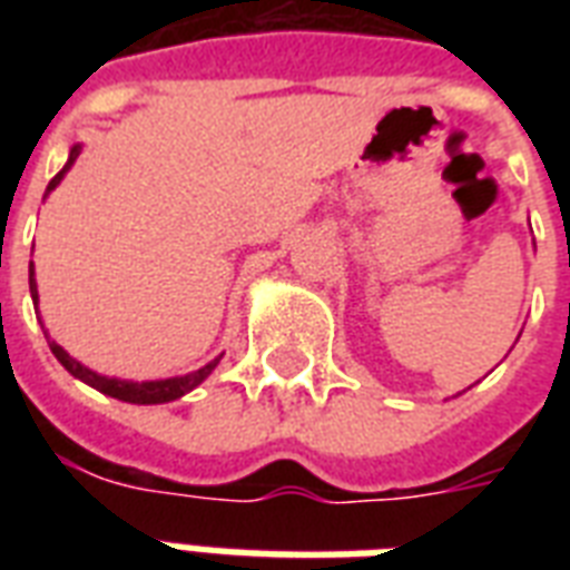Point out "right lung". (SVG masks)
<instances>
[{"mask_svg":"<svg viewBox=\"0 0 570 570\" xmlns=\"http://www.w3.org/2000/svg\"><path fill=\"white\" fill-rule=\"evenodd\" d=\"M79 150L82 147L76 145L73 150H70V159H67V165L61 168V171L49 180L47 186V195L52 189H56L58 183H61V177H65L67 171H70V165L76 163V156H79ZM29 289H31V302L38 304V284H35V268H31L29 263ZM49 348H52V355L58 357V364L65 366L67 373L73 375V379L85 381V384H91L94 390H100V393H106V396L111 399H120V402H132V405H163V402H174V399L186 396L189 390H195L200 381L206 379V375L213 373L215 366H218V361H222V355L215 357V361H209L206 366H200V370H195V373L189 375H174V379H159V381H120V379H106V375L94 373V370H88V366H82L76 357H70L65 352V348L58 346L56 340L49 343Z\"/></svg>","mask_w":570,"mask_h":570,"instance_id":"right-lung-1","label":"right lung"}]
</instances>
